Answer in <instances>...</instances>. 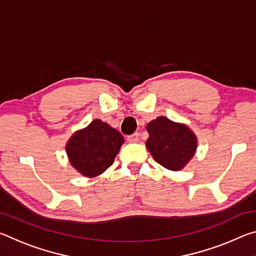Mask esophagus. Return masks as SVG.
I'll return each instance as SVG.
<instances>
[{"mask_svg": "<svg viewBox=\"0 0 256 256\" xmlns=\"http://www.w3.org/2000/svg\"><path fill=\"white\" fill-rule=\"evenodd\" d=\"M128 142H138V133H133L132 136H128Z\"/></svg>", "mask_w": 256, "mask_h": 256, "instance_id": "1", "label": "esophagus"}]
</instances>
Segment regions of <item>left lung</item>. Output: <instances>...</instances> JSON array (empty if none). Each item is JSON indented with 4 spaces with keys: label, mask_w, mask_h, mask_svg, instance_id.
Returning <instances> with one entry per match:
<instances>
[{
    "label": "left lung",
    "mask_w": 256,
    "mask_h": 256,
    "mask_svg": "<svg viewBox=\"0 0 256 256\" xmlns=\"http://www.w3.org/2000/svg\"><path fill=\"white\" fill-rule=\"evenodd\" d=\"M146 149L154 159L170 170H180L196 154L198 138L185 124L159 116L146 125Z\"/></svg>",
    "instance_id": "obj_1"
}]
</instances>
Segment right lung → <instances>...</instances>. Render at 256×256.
Wrapping results in <instances>:
<instances>
[{
	"mask_svg": "<svg viewBox=\"0 0 256 256\" xmlns=\"http://www.w3.org/2000/svg\"><path fill=\"white\" fill-rule=\"evenodd\" d=\"M124 138L118 130L100 120L76 131L66 144L70 164L81 175L96 177L114 162Z\"/></svg>",
	"mask_w": 256,
	"mask_h": 256,
	"instance_id": "add662e5",
	"label": "right lung"
}]
</instances>
